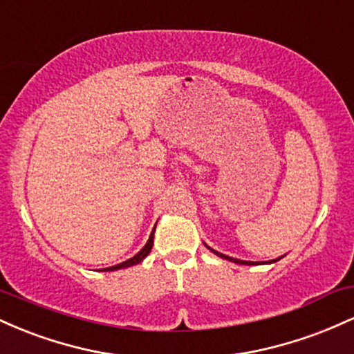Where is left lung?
<instances>
[{"mask_svg": "<svg viewBox=\"0 0 354 354\" xmlns=\"http://www.w3.org/2000/svg\"><path fill=\"white\" fill-rule=\"evenodd\" d=\"M206 248H208L209 251H213L214 254L216 256H219V258H225V259H228V261H233V263H238V265H248V266H251V265H270V263H276L278 261V259H281L283 256H279V258H276V259H271V261H245V259H238V258H231V256H226V254H223V253H218L216 250H213V248H209L208 245H205Z\"/></svg>", "mask_w": 354, "mask_h": 354, "instance_id": "left-lung-1", "label": "left lung"}]
</instances>
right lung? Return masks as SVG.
<instances>
[{"label": "right lung", "mask_w": 354, "mask_h": 354, "mask_svg": "<svg viewBox=\"0 0 354 354\" xmlns=\"http://www.w3.org/2000/svg\"><path fill=\"white\" fill-rule=\"evenodd\" d=\"M154 230H156V226H154L153 228V231H151V234H149V239L148 241H146V245L141 248V251H138V253L133 256V258H129V259H126V261H123V263H120V265H115V266H109V268H103V270H100V271H116V270H123V268H129V266H135V265H138V263H141L143 261V259L146 258V256L149 254V251H151V248H153V238H154Z\"/></svg>", "instance_id": "right-lung-1"}]
</instances>
